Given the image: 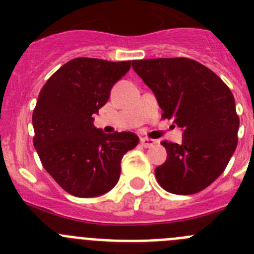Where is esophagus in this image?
<instances>
[{"label": "esophagus", "instance_id": "34e87169", "mask_svg": "<svg viewBox=\"0 0 254 254\" xmlns=\"http://www.w3.org/2000/svg\"><path fill=\"white\" fill-rule=\"evenodd\" d=\"M140 143H141V146L143 147H151L155 143V140H152V138H149V137H141Z\"/></svg>", "mask_w": 254, "mask_h": 254}]
</instances>
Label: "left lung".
Masks as SVG:
<instances>
[{
    "mask_svg": "<svg viewBox=\"0 0 254 254\" xmlns=\"http://www.w3.org/2000/svg\"><path fill=\"white\" fill-rule=\"evenodd\" d=\"M154 91L161 118L183 128L182 143L161 141L168 156L155 169L158 183L174 194L205 190L225 170L238 143L239 117L225 82L190 58L132 61Z\"/></svg>",
    "mask_w": 254,
    "mask_h": 254,
    "instance_id": "8db88e82",
    "label": "left lung"
}]
</instances>
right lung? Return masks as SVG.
I'll return each instance as SVG.
<instances>
[{
  "label": "right lung",
  "instance_id": "1",
  "mask_svg": "<svg viewBox=\"0 0 254 254\" xmlns=\"http://www.w3.org/2000/svg\"><path fill=\"white\" fill-rule=\"evenodd\" d=\"M129 67L131 61L73 58L40 90L33 112V143L44 169L72 196L111 190L120 179L123 155L138 143L132 132L105 134L93 125V114Z\"/></svg>",
  "mask_w": 254,
  "mask_h": 254
}]
</instances>
